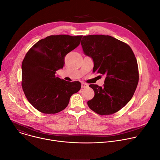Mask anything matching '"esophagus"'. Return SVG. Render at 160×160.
<instances>
[{"label": "esophagus", "mask_w": 160, "mask_h": 160, "mask_svg": "<svg viewBox=\"0 0 160 160\" xmlns=\"http://www.w3.org/2000/svg\"><path fill=\"white\" fill-rule=\"evenodd\" d=\"M88 86V84H86V83H84V82H82L81 83V87L82 88H87Z\"/></svg>", "instance_id": "esophagus-1"}]
</instances>
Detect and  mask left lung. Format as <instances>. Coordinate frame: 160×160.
Wrapping results in <instances>:
<instances>
[{
	"instance_id": "obj_1",
	"label": "left lung",
	"mask_w": 160,
	"mask_h": 160,
	"mask_svg": "<svg viewBox=\"0 0 160 160\" xmlns=\"http://www.w3.org/2000/svg\"><path fill=\"white\" fill-rule=\"evenodd\" d=\"M81 44L86 56L92 58L93 72L105 76L103 86L90 84L94 97L89 108L100 115L114 114L132 98L138 82L137 62L131 48L110 35L84 36Z\"/></svg>"
}]
</instances>
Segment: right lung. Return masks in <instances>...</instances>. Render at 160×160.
<instances>
[{"label": "right lung", "instance_id": "right-lung-1", "mask_svg": "<svg viewBox=\"0 0 160 160\" xmlns=\"http://www.w3.org/2000/svg\"><path fill=\"white\" fill-rule=\"evenodd\" d=\"M82 35H50L35 43L22 65V88L28 102L44 114L58 113L67 108L70 97L81 89L79 81L55 76L63 67L65 57L77 48Z\"/></svg>", "mask_w": 160, "mask_h": 160}]
</instances>
